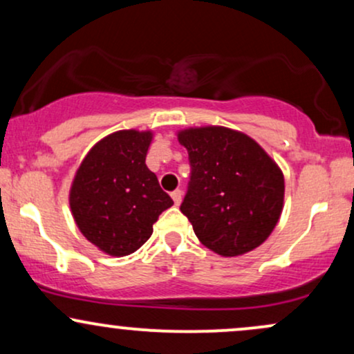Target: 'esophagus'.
Listing matches in <instances>:
<instances>
[{
  "label": "esophagus",
  "mask_w": 354,
  "mask_h": 354,
  "mask_svg": "<svg viewBox=\"0 0 354 354\" xmlns=\"http://www.w3.org/2000/svg\"><path fill=\"white\" fill-rule=\"evenodd\" d=\"M171 198H173V201H174V205H181V200H183V191L181 189H176V191H173L171 193Z\"/></svg>",
  "instance_id": "1"
}]
</instances>
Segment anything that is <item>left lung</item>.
<instances>
[{
    "instance_id": "obj_1",
    "label": "left lung",
    "mask_w": 354,
    "mask_h": 354,
    "mask_svg": "<svg viewBox=\"0 0 354 354\" xmlns=\"http://www.w3.org/2000/svg\"><path fill=\"white\" fill-rule=\"evenodd\" d=\"M191 180L181 213L219 256H241L266 241L284 205V176L253 138L225 126L178 131Z\"/></svg>"
}]
</instances>
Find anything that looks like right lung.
Returning a JSON list of instances; mask_svg holds the SVG:
<instances>
[{
	"mask_svg": "<svg viewBox=\"0 0 354 354\" xmlns=\"http://www.w3.org/2000/svg\"><path fill=\"white\" fill-rule=\"evenodd\" d=\"M153 131L121 129L89 149L70 188L81 234L109 256H128L148 241L158 216L173 205L146 166Z\"/></svg>",
	"mask_w": 354,
	"mask_h": 354,
	"instance_id": "obj_1",
	"label": "right lung"
}]
</instances>
